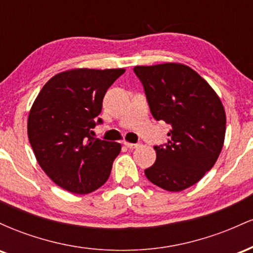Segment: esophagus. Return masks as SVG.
I'll return each instance as SVG.
<instances>
[{
  "label": "esophagus",
  "mask_w": 253,
  "mask_h": 253,
  "mask_svg": "<svg viewBox=\"0 0 253 253\" xmlns=\"http://www.w3.org/2000/svg\"><path fill=\"white\" fill-rule=\"evenodd\" d=\"M124 145L126 147H128V149H136V147H139L140 146V143H135V144H133V143H127V141H125L124 143Z\"/></svg>",
  "instance_id": "34e87169"
}]
</instances>
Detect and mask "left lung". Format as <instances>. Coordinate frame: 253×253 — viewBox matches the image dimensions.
I'll return each instance as SVG.
<instances>
[{"label": "left lung", "instance_id": "obj_1", "mask_svg": "<svg viewBox=\"0 0 253 253\" xmlns=\"http://www.w3.org/2000/svg\"><path fill=\"white\" fill-rule=\"evenodd\" d=\"M140 80L151 114L169 124L168 143L156 145L147 179L169 191L191 187L215 164L226 132L221 101L203 78L183 64L133 69Z\"/></svg>", "mask_w": 253, "mask_h": 253}]
</instances>
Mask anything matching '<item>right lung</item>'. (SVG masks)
<instances>
[{
    "label": "right lung",
    "mask_w": 253,
    "mask_h": 253,
    "mask_svg": "<svg viewBox=\"0 0 253 253\" xmlns=\"http://www.w3.org/2000/svg\"><path fill=\"white\" fill-rule=\"evenodd\" d=\"M124 69H75L48 81L28 115V139L42 169L63 189L88 194L107 182L121 145L92 136L107 90Z\"/></svg>",
    "instance_id": "obj_1"
}]
</instances>
